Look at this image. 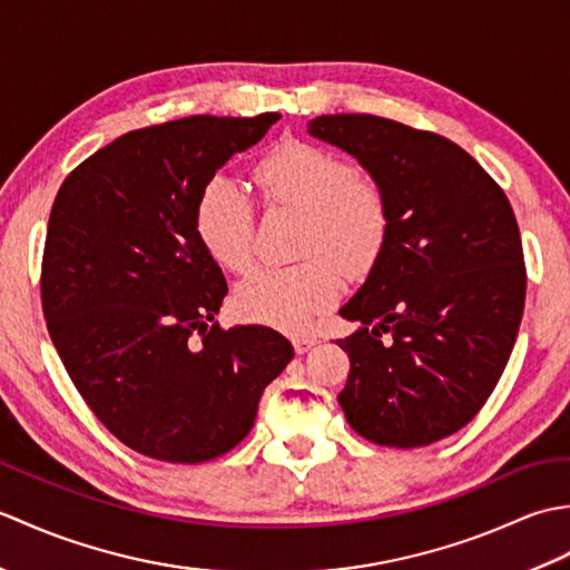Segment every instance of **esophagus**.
Returning <instances> with one entry per match:
<instances>
[{
  "instance_id": "1",
  "label": "esophagus",
  "mask_w": 570,
  "mask_h": 570,
  "mask_svg": "<svg viewBox=\"0 0 570 570\" xmlns=\"http://www.w3.org/2000/svg\"><path fill=\"white\" fill-rule=\"evenodd\" d=\"M294 350H296V353L298 355H304V353H308V350L313 347V345H316L318 341H316V337H313V335H294Z\"/></svg>"
}]
</instances>
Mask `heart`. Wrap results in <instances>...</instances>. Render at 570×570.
<instances>
[{
  "mask_svg": "<svg viewBox=\"0 0 570 570\" xmlns=\"http://www.w3.org/2000/svg\"><path fill=\"white\" fill-rule=\"evenodd\" d=\"M254 180L269 205L306 213L304 264L257 269L239 284L242 318L282 331H301L337 304L343 273L365 276L380 262L392 235V210L377 180L353 164L304 139H284L254 166ZM193 223L205 252L233 274L254 262V203L237 180L213 176L203 184Z\"/></svg>",
  "mask_w": 570,
  "mask_h": 570,
  "instance_id": "1",
  "label": "heart"
}]
</instances>
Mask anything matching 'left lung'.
<instances>
[{
  "mask_svg": "<svg viewBox=\"0 0 570 570\" xmlns=\"http://www.w3.org/2000/svg\"><path fill=\"white\" fill-rule=\"evenodd\" d=\"M313 137L353 154L382 186L392 235L341 308L362 328L350 357L345 419L362 439L421 448L475 419L498 386L527 296L510 200L458 144L374 115H321Z\"/></svg>",
  "mask_w": 570,
  "mask_h": 570,
  "instance_id": "8db88e82",
  "label": "left lung"
}]
</instances>
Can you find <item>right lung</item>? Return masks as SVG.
<instances>
[{
	"instance_id": "1",
	"label": "right lung",
	"mask_w": 570,
	"mask_h": 570,
	"mask_svg": "<svg viewBox=\"0 0 570 570\" xmlns=\"http://www.w3.org/2000/svg\"><path fill=\"white\" fill-rule=\"evenodd\" d=\"M278 112L196 115L127 131L72 168L41 262L48 335L115 439L164 463L220 458L254 426L264 386L294 357L264 325L220 328V266L196 198Z\"/></svg>"
}]
</instances>
